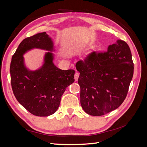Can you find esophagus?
Returning <instances> with one entry per match:
<instances>
[{"mask_svg": "<svg viewBox=\"0 0 147 147\" xmlns=\"http://www.w3.org/2000/svg\"><path fill=\"white\" fill-rule=\"evenodd\" d=\"M78 77H79V73H78V72H75V75H74V78H75V81H77V80H78Z\"/></svg>", "mask_w": 147, "mask_h": 147, "instance_id": "1", "label": "esophagus"}]
</instances>
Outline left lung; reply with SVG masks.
Here are the masks:
<instances>
[{"instance_id":"obj_1","label":"left lung","mask_w":147,"mask_h":147,"mask_svg":"<svg viewBox=\"0 0 147 147\" xmlns=\"http://www.w3.org/2000/svg\"><path fill=\"white\" fill-rule=\"evenodd\" d=\"M80 103L86 113L102 116L117 109L127 94L134 74L129 47L121 40L104 53L92 52L79 61Z\"/></svg>"}]
</instances>
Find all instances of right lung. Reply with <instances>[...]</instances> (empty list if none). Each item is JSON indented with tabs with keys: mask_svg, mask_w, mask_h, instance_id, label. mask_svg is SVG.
<instances>
[{
	"mask_svg": "<svg viewBox=\"0 0 147 147\" xmlns=\"http://www.w3.org/2000/svg\"><path fill=\"white\" fill-rule=\"evenodd\" d=\"M34 48L52 51L53 43L46 32L27 37L20 43L10 64L11 88L17 100L30 113L48 117L56 112L66 88L74 82L75 70L57 68L50 52L45 54L41 68L29 70L23 55Z\"/></svg>",
	"mask_w": 147,
	"mask_h": 147,
	"instance_id": "add662e5",
	"label": "right lung"
}]
</instances>
